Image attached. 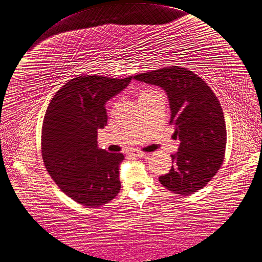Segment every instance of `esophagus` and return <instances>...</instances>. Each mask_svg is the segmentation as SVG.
Instances as JSON below:
<instances>
[{
	"label": "esophagus",
	"instance_id": "1",
	"mask_svg": "<svg viewBox=\"0 0 262 262\" xmlns=\"http://www.w3.org/2000/svg\"><path fill=\"white\" fill-rule=\"evenodd\" d=\"M128 155L133 156V157H137V158H142L146 156V154L142 152V151H140V150H132V151H129Z\"/></svg>",
	"mask_w": 262,
	"mask_h": 262
}]
</instances>
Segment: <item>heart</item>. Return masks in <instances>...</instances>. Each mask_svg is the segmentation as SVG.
Instances as JSON below:
<instances>
[{"mask_svg":"<svg viewBox=\"0 0 262 262\" xmlns=\"http://www.w3.org/2000/svg\"><path fill=\"white\" fill-rule=\"evenodd\" d=\"M158 92H159L158 90H155L152 88H146V89L141 90L140 94H139V102L142 100H146V99L150 98L151 96L158 94ZM116 106H117V102H112L111 104H110V111L113 112L114 110L116 108Z\"/></svg>","mask_w":262,"mask_h":262,"instance_id":"b5f03b06","label":"heart"}]
</instances>
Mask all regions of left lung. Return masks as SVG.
I'll list each match as a JSON object with an SVG mask.
<instances>
[{
  "label": "left lung",
  "mask_w": 262,
  "mask_h": 262,
  "mask_svg": "<svg viewBox=\"0 0 262 262\" xmlns=\"http://www.w3.org/2000/svg\"><path fill=\"white\" fill-rule=\"evenodd\" d=\"M161 87L171 107L170 124L181 143L172 155V167L159 177L165 188L190 195L204 188L220 170L226 147V127L220 102L197 74L179 66L134 76Z\"/></svg>",
  "instance_id": "obj_1"
}]
</instances>
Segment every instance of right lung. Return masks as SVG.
<instances>
[{"instance_id":"obj_1","label":"right lung","mask_w":262,"mask_h":262,"mask_svg":"<svg viewBox=\"0 0 262 262\" xmlns=\"http://www.w3.org/2000/svg\"><path fill=\"white\" fill-rule=\"evenodd\" d=\"M117 79L78 76L66 82L50 102L42 124V159L60 189L89 208L111 201L121 189L122 154L98 147V129L107 123L106 101L128 86Z\"/></svg>"}]
</instances>
